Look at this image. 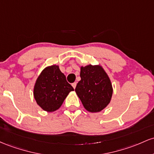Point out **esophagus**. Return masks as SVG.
<instances>
[{
    "label": "esophagus",
    "mask_w": 154,
    "mask_h": 154,
    "mask_svg": "<svg viewBox=\"0 0 154 154\" xmlns=\"http://www.w3.org/2000/svg\"><path fill=\"white\" fill-rule=\"evenodd\" d=\"M72 87H73L74 89H75V88L76 87V83H75V82L72 83Z\"/></svg>",
    "instance_id": "1"
}]
</instances>
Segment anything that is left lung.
<instances>
[{
    "mask_svg": "<svg viewBox=\"0 0 154 154\" xmlns=\"http://www.w3.org/2000/svg\"><path fill=\"white\" fill-rule=\"evenodd\" d=\"M81 81L75 91L84 108L91 113L101 111L110 103L113 87L108 74L100 65L81 67Z\"/></svg>",
    "mask_w": 154,
    "mask_h": 154,
    "instance_id": "1",
    "label": "left lung"
}]
</instances>
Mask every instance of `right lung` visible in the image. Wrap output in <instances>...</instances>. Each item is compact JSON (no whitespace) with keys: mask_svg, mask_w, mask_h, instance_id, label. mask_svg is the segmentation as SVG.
Segmentation results:
<instances>
[{"mask_svg":"<svg viewBox=\"0 0 154 154\" xmlns=\"http://www.w3.org/2000/svg\"><path fill=\"white\" fill-rule=\"evenodd\" d=\"M74 89L67 82L58 65L46 67L36 80L33 95L37 104L45 111L53 112L61 107Z\"/></svg>","mask_w":154,"mask_h":154,"instance_id":"right-lung-1","label":"right lung"}]
</instances>
